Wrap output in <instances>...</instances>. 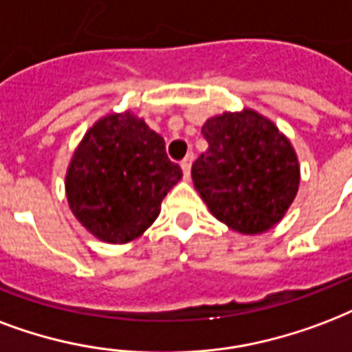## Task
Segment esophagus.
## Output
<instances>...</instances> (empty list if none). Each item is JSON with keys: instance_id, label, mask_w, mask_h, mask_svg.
Here are the masks:
<instances>
[{"instance_id": "esophagus-1", "label": "esophagus", "mask_w": 352, "mask_h": 352, "mask_svg": "<svg viewBox=\"0 0 352 352\" xmlns=\"http://www.w3.org/2000/svg\"><path fill=\"white\" fill-rule=\"evenodd\" d=\"M192 162H194V155H192V153H188L186 157H184L181 160L182 175H184V179H188V177H190V170H192Z\"/></svg>"}]
</instances>
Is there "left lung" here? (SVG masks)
Wrapping results in <instances>:
<instances>
[{
	"instance_id": "left-lung-1",
	"label": "left lung",
	"mask_w": 352,
	"mask_h": 352,
	"mask_svg": "<svg viewBox=\"0 0 352 352\" xmlns=\"http://www.w3.org/2000/svg\"><path fill=\"white\" fill-rule=\"evenodd\" d=\"M208 149L192 166V181L212 216L240 234H262L286 216L301 168L284 133L253 109L208 118Z\"/></svg>"
}]
</instances>
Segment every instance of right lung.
Here are the masks:
<instances>
[{"instance_id":"right-lung-1","label":"right lung","mask_w":352,"mask_h":352,"mask_svg":"<svg viewBox=\"0 0 352 352\" xmlns=\"http://www.w3.org/2000/svg\"><path fill=\"white\" fill-rule=\"evenodd\" d=\"M182 170L164 138L131 111L99 118L75 147L66 170L69 210L104 243H129L160 214Z\"/></svg>"}]
</instances>
